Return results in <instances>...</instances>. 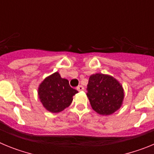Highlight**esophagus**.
<instances>
[{
	"label": "esophagus",
	"instance_id": "esophagus-1",
	"mask_svg": "<svg viewBox=\"0 0 154 154\" xmlns=\"http://www.w3.org/2000/svg\"><path fill=\"white\" fill-rule=\"evenodd\" d=\"M76 89H77L78 91H82L84 90V87L82 86V85H79V86H77Z\"/></svg>",
	"mask_w": 154,
	"mask_h": 154
}]
</instances>
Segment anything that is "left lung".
I'll use <instances>...</instances> for the list:
<instances>
[{
	"instance_id": "left-lung-1",
	"label": "left lung",
	"mask_w": 154,
	"mask_h": 154,
	"mask_svg": "<svg viewBox=\"0 0 154 154\" xmlns=\"http://www.w3.org/2000/svg\"><path fill=\"white\" fill-rule=\"evenodd\" d=\"M86 89L91 106L99 114L110 115L120 108L124 96L123 89L112 76L92 75Z\"/></svg>"
}]
</instances>
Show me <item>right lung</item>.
Listing matches in <instances>:
<instances>
[{"instance_id":"right-lung-1","label":"right lung","mask_w":154,"mask_h":154,"mask_svg":"<svg viewBox=\"0 0 154 154\" xmlns=\"http://www.w3.org/2000/svg\"><path fill=\"white\" fill-rule=\"evenodd\" d=\"M78 91L69 85L67 79L55 72L46 78L39 85L38 96L45 108L49 112H59L70 106L72 96Z\"/></svg>"}]
</instances>
